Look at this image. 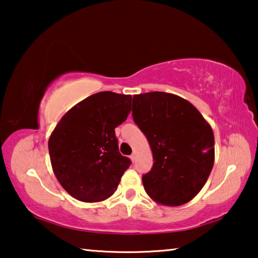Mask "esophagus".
<instances>
[{
  "instance_id": "obj_1",
  "label": "esophagus",
  "mask_w": 258,
  "mask_h": 258,
  "mask_svg": "<svg viewBox=\"0 0 258 258\" xmlns=\"http://www.w3.org/2000/svg\"><path fill=\"white\" fill-rule=\"evenodd\" d=\"M130 160H132L133 162H135V161H136V154H135V153L130 155Z\"/></svg>"
}]
</instances>
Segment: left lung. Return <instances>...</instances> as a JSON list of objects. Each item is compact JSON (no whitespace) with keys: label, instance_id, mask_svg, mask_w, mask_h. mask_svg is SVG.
I'll list each match as a JSON object with an SVG mask.
<instances>
[{"label":"left lung","instance_id":"left-lung-1","mask_svg":"<svg viewBox=\"0 0 258 258\" xmlns=\"http://www.w3.org/2000/svg\"><path fill=\"white\" fill-rule=\"evenodd\" d=\"M133 119L146 135L154 164L142 176L148 195L164 206H181L206 184L214 165V134L184 98L153 91L134 95Z\"/></svg>","mask_w":258,"mask_h":258}]
</instances>
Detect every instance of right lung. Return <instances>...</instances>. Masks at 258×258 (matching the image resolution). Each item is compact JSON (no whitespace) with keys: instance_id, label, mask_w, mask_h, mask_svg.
<instances>
[{"instance_id":"obj_1","label":"right lung","mask_w":258,"mask_h":258,"mask_svg":"<svg viewBox=\"0 0 258 258\" xmlns=\"http://www.w3.org/2000/svg\"><path fill=\"white\" fill-rule=\"evenodd\" d=\"M132 96L101 91L73 107L49 139L56 177L76 200L100 202L115 192L132 161L118 151L115 128L128 117Z\"/></svg>"}]
</instances>
